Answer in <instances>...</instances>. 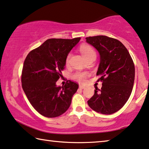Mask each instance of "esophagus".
Returning <instances> with one entry per match:
<instances>
[{
	"label": "esophagus",
	"instance_id": "34e87169",
	"mask_svg": "<svg viewBox=\"0 0 149 149\" xmlns=\"http://www.w3.org/2000/svg\"><path fill=\"white\" fill-rule=\"evenodd\" d=\"M79 88H80V89H84V88H85V86H82V85H79Z\"/></svg>",
	"mask_w": 149,
	"mask_h": 149
}]
</instances>
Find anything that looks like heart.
<instances>
[{
	"label": "heart",
	"instance_id": "b5f03b06",
	"mask_svg": "<svg viewBox=\"0 0 149 149\" xmlns=\"http://www.w3.org/2000/svg\"><path fill=\"white\" fill-rule=\"evenodd\" d=\"M79 51L81 53V55H83V57L85 58L86 60L90 58L93 56H96V52L94 50L92 47L88 45H81L79 47ZM70 55H68L66 59V63H68L69 58H70ZM89 76V74L86 72H77L76 73L73 75V79H75L77 81L80 82V83H84L85 82L86 79Z\"/></svg>",
	"mask_w": 149,
	"mask_h": 149
}]
</instances>
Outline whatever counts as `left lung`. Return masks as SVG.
Wrapping results in <instances>:
<instances>
[{"mask_svg":"<svg viewBox=\"0 0 149 149\" xmlns=\"http://www.w3.org/2000/svg\"><path fill=\"white\" fill-rule=\"evenodd\" d=\"M86 42L98 52L100 61L97 75L102 82L100 90L88 101L93 110L111 114L124 106L131 94L135 69L127 49L118 40L104 35L86 37Z\"/></svg>","mask_w":149,"mask_h":149,"instance_id":"8db88e82","label":"left lung"}]
</instances>
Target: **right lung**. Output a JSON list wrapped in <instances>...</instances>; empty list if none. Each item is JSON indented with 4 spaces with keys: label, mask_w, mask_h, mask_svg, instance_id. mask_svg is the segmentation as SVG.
Instances as JSON below:
<instances>
[{
    "label": "right lung",
    "mask_w": 149,
    "mask_h": 149,
    "mask_svg": "<svg viewBox=\"0 0 149 149\" xmlns=\"http://www.w3.org/2000/svg\"><path fill=\"white\" fill-rule=\"evenodd\" d=\"M80 39H49L30 52L24 61L22 88L33 107L44 116L57 117L70 106L78 84L68 80L61 87L56 82L69 53Z\"/></svg>",
    "instance_id": "1"
}]
</instances>
